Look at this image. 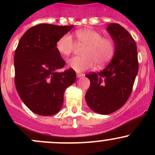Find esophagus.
<instances>
[{"label":"esophagus","instance_id":"esophagus-1","mask_svg":"<svg viewBox=\"0 0 155 155\" xmlns=\"http://www.w3.org/2000/svg\"><path fill=\"white\" fill-rule=\"evenodd\" d=\"M76 76H77V78H81L82 77V76H84V74L83 73H77V74H76Z\"/></svg>","mask_w":155,"mask_h":155}]
</instances>
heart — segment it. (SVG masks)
I'll return each mask as SVG.
<instances>
[{
	"instance_id": "b5f03b06",
	"label": "heart",
	"mask_w": 155,
	"mask_h": 155,
	"mask_svg": "<svg viewBox=\"0 0 155 155\" xmlns=\"http://www.w3.org/2000/svg\"><path fill=\"white\" fill-rule=\"evenodd\" d=\"M77 41L85 45L82 57H73L68 61V68L76 72L89 70L96 64L102 67L113 57L115 45L111 38H104L102 34L92 29H82L76 31ZM75 43L70 34L61 36L56 43V49L60 54L68 56L73 51Z\"/></svg>"
}]
</instances>
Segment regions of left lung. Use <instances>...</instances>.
<instances>
[{
  "label": "left lung",
  "mask_w": 155,
  "mask_h": 155,
  "mask_svg": "<svg viewBox=\"0 0 155 155\" xmlns=\"http://www.w3.org/2000/svg\"><path fill=\"white\" fill-rule=\"evenodd\" d=\"M107 31L115 45L113 58L104 70L85 75L91 82L85 101L91 110L101 115L112 113L124 105L139 70L137 45L132 36L116 23L108 25Z\"/></svg>",
  "instance_id": "obj_1"
}]
</instances>
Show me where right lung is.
Returning <instances> with one entry per match:
<instances>
[{
    "label": "right lung",
    "mask_w": 155,
    "mask_h": 155,
    "mask_svg": "<svg viewBox=\"0 0 155 155\" xmlns=\"http://www.w3.org/2000/svg\"><path fill=\"white\" fill-rule=\"evenodd\" d=\"M73 27L37 25L18 42L14 55L15 87L23 103L37 115L58 113L65 90L76 81L73 69L58 72L66 63L56 49L58 39Z\"/></svg>",
    "instance_id": "1"
}]
</instances>
